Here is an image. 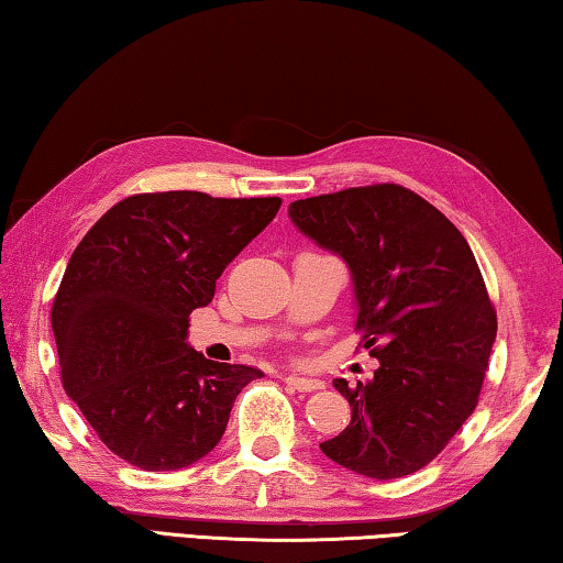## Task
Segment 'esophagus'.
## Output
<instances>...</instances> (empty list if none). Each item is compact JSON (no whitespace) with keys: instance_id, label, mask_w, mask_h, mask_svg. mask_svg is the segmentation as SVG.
<instances>
[{"instance_id":"esophagus-1","label":"esophagus","mask_w":563,"mask_h":563,"mask_svg":"<svg viewBox=\"0 0 563 563\" xmlns=\"http://www.w3.org/2000/svg\"><path fill=\"white\" fill-rule=\"evenodd\" d=\"M287 384L297 391H317V389H321V386H324V382L311 379V376H299V374H289Z\"/></svg>"}]
</instances>
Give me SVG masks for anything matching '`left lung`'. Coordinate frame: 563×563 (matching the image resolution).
I'll list each match as a JSON object with an SVG mask.
<instances>
[{"label": "left lung", "mask_w": 563, "mask_h": 563, "mask_svg": "<svg viewBox=\"0 0 563 563\" xmlns=\"http://www.w3.org/2000/svg\"><path fill=\"white\" fill-rule=\"evenodd\" d=\"M289 217L352 269L356 331L379 358L349 386L352 421L321 444L331 462L372 478L419 472L478 404L496 309L464 234L401 184L297 199Z\"/></svg>", "instance_id": "left-lung-1"}]
</instances>
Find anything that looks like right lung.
Segmentation results:
<instances>
[{"mask_svg":"<svg viewBox=\"0 0 563 563\" xmlns=\"http://www.w3.org/2000/svg\"><path fill=\"white\" fill-rule=\"evenodd\" d=\"M279 207V197L134 195L74 249L52 303L62 386L119 459L144 472L199 462L219 444L239 391L264 376L209 362L187 344V329Z\"/></svg>","mask_w":563,"mask_h":563,"instance_id":"obj_1","label":"right lung"}]
</instances>
